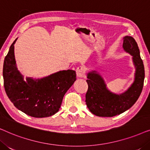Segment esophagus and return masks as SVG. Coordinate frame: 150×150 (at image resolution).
Returning a JSON list of instances; mask_svg holds the SVG:
<instances>
[{
  "instance_id": "esophagus-1",
  "label": "esophagus",
  "mask_w": 150,
  "mask_h": 150,
  "mask_svg": "<svg viewBox=\"0 0 150 150\" xmlns=\"http://www.w3.org/2000/svg\"><path fill=\"white\" fill-rule=\"evenodd\" d=\"M76 75L79 78H83L85 77V73H86V69L85 66H83V65H81V66H79L77 67L76 70Z\"/></svg>"
}]
</instances>
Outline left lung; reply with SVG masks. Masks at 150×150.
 <instances>
[{
	"mask_svg": "<svg viewBox=\"0 0 150 150\" xmlns=\"http://www.w3.org/2000/svg\"><path fill=\"white\" fill-rule=\"evenodd\" d=\"M123 48L132 56L135 66L134 81L130 87L122 94H115L106 88L104 79L96 71L87 74L88 90L86 104L93 115L99 117H113L132 107L142 91L145 79V69L137 43L130 36H125Z\"/></svg>",
	"mask_w": 150,
	"mask_h": 150,
	"instance_id": "1",
	"label": "left lung"
}]
</instances>
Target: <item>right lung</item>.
<instances>
[{"label":"right lung","instance_id":"add662e5","mask_svg":"<svg viewBox=\"0 0 150 150\" xmlns=\"http://www.w3.org/2000/svg\"><path fill=\"white\" fill-rule=\"evenodd\" d=\"M11 45L3 63V75L6 93L18 109L33 117L52 116L59 111L63 96L76 80V71H59L34 80L23 76L16 67L14 44Z\"/></svg>","mask_w":150,"mask_h":150}]
</instances>
